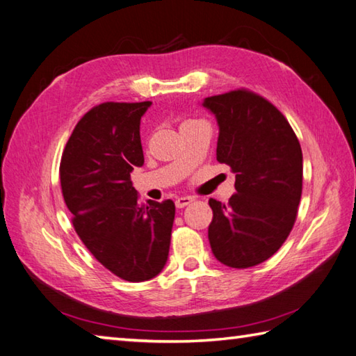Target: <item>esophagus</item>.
<instances>
[{
  "label": "esophagus",
  "instance_id": "obj_1",
  "mask_svg": "<svg viewBox=\"0 0 356 356\" xmlns=\"http://www.w3.org/2000/svg\"><path fill=\"white\" fill-rule=\"evenodd\" d=\"M193 197H190V196H184V197H177L176 199V207L177 209H184V207H186V205H190L191 202H193Z\"/></svg>",
  "mask_w": 356,
  "mask_h": 356
}]
</instances>
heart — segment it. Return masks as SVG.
<instances>
[{
    "instance_id": "b5f03b06",
    "label": "heart",
    "mask_w": 356,
    "mask_h": 356,
    "mask_svg": "<svg viewBox=\"0 0 356 356\" xmlns=\"http://www.w3.org/2000/svg\"><path fill=\"white\" fill-rule=\"evenodd\" d=\"M190 122H195V121H186V122H184L182 126H185V124H190Z\"/></svg>"
}]
</instances>
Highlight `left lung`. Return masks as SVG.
Segmentation results:
<instances>
[{
  "mask_svg": "<svg viewBox=\"0 0 356 356\" xmlns=\"http://www.w3.org/2000/svg\"><path fill=\"white\" fill-rule=\"evenodd\" d=\"M219 135L216 159L235 172L229 204L210 199L213 255L244 269L273 257L293 229L302 196V149L277 108L248 90L205 98Z\"/></svg>",
  "mask_w": 356,
  "mask_h": 356,
  "instance_id": "8db88e82",
  "label": "left lung"
}]
</instances>
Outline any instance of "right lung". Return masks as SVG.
<instances>
[{
	"mask_svg": "<svg viewBox=\"0 0 356 356\" xmlns=\"http://www.w3.org/2000/svg\"><path fill=\"white\" fill-rule=\"evenodd\" d=\"M145 102H104L77 122L60 160L62 195L86 248L127 282L151 280L168 260L176 207L138 202L131 172L143 166Z\"/></svg>",
	"mask_w": 356,
	"mask_h": 356,
	"instance_id": "obj_1",
	"label": "right lung"
}]
</instances>
